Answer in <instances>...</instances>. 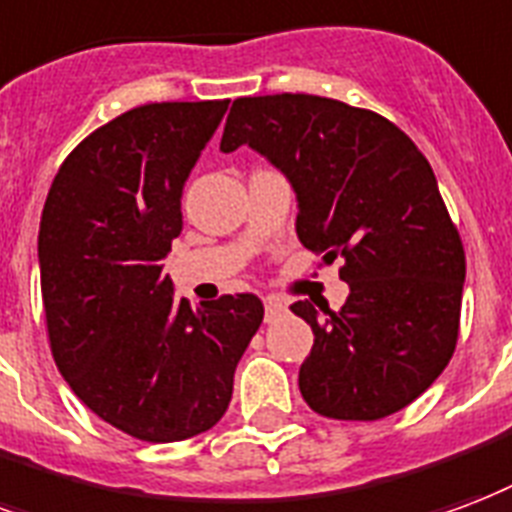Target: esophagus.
Listing matches in <instances>:
<instances>
[{"instance_id": "34e87169", "label": "esophagus", "mask_w": 512, "mask_h": 512, "mask_svg": "<svg viewBox=\"0 0 512 512\" xmlns=\"http://www.w3.org/2000/svg\"><path fill=\"white\" fill-rule=\"evenodd\" d=\"M282 312H285V304L279 298H266V323H274Z\"/></svg>"}]
</instances>
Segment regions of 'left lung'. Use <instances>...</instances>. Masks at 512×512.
<instances>
[{
	"label": "left lung",
	"mask_w": 512,
	"mask_h": 512,
	"mask_svg": "<svg viewBox=\"0 0 512 512\" xmlns=\"http://www.w3.org/2000/svg\"><path fill=\"white\" fill-rule=\"evenodd\" d=\"M244 143L290 179L301 244L350 285L339 312L290 306L314 333L301 396L333 420L404 410L453 358L467 274L429 160L380 113L317 94L233 100L219 149Z\"/></svg>",
	"instance_id": "obj_1"
}]
</instances>
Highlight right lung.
<instances>
[{"label":"right lung","instance_id":"1","mask_svg":"<svg viewBox=\"0 0 512 512\" xmlns=\"http://www.w3.org/2000/svg\"><path fill=\"white\" fill-rule=\"evenodd\" d=\"M227 100L149 102L102 124L62 162L40 219V290L59 372L113 429L179 442L225 415L263 323L252 293L192 309L162 257L181 192Z\"/></svg>","mask_w":512,"mask_h":512}]
</instances>
